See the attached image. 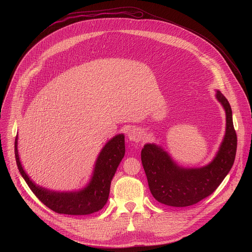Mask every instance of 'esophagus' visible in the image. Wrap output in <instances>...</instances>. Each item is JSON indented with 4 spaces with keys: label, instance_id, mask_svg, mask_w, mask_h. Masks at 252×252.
Returning <instances> with one entry per match:
<instances>
[{
    "label": "esophagus",
    "instance_id": "esophagus-1",
    "mask_svg": "<svg viewBox=\"0 0 252 252\" xmlns=\"http://www.w3.org/2000/svg\"><path fill=\"white\" fill-rule=\"evenodd\" d=\"M127 137L130 141L138 142L142 138V132L140 131V129L133 127V128H130L129 131L127 132Z\"/></svg>",
    "mask_w": 252,
    "mask_h": 252
}]
</instances>
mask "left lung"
Returning <instances> with one entry per match:
<instances>
[{
  "label": "left lung",
  "mask_w": 252,
  "mask_h": 252,
  "mask_svg": "<svg viewBox=\"0 0 252 252\" xmlns=\"http://www.w3.org/2000/svg\"><path fill=\"white\" fill-rule=\"evenodd\" d=\"M217 98L225 111L226 129L217 156L207 165L196 168L179 166L155 143H147L141 150V162L149 187L158 202L175 207L195 204L213 193L231 169L237 147L232 112L228 100L220 91H217Z\"/></svg>",
  "instance_id": "1"
}]
</instances>
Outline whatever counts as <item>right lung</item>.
<instances>
[{
	"label": "right lung",
	"instance_id": "1",
	"mask_svg": "<svg viewBox=\"0 0 252 252\" xmlns=\"http://www.w3.org/2000/svg\"><path fill=\"white\" fill-rule=\"evenodd\" d=\"M125 135L120 133L105 143L99 153L89 185L79 191L60 192L46 189L31 181L24 170L18 153V135L15 139V157L20 173L31 190L46 206L57 213L87 215L100 210L110 195L112 179L125 157Z\"/></svg>",
	"mask_w": 252,
	"mask_h": 252
}]
</instances>
